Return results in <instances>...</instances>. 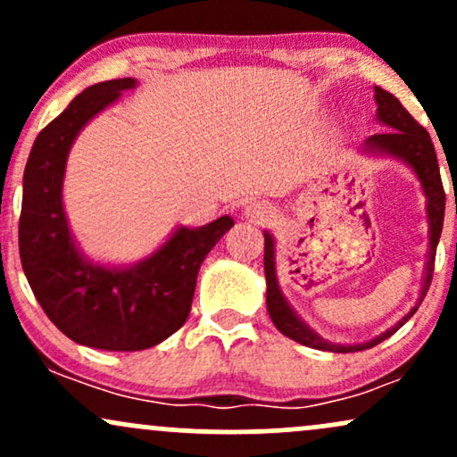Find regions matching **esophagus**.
I'll use <instances>...</instances> for the list:
<instances>
[{
	"label": "esophagus",
	"instance_id": "34e87169",
	"mask_svg": "<svg viewBox=\"0 0 457 457\" xmlns=\"http://www.w3.org/2000/svg\"><path fill=\"white\" fill-rule=\"evenodd\" d=\"M272 208L266 202H253L245 208V217L251 221H269L272 217Z\"/></svg>",
	"mask_w": 457,
	"mask_h": 457
}]
</instances>
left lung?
Returning a JSON list of instances; mask_svg holds the SVG:
<instances>
[{"instance_id":"8db88e82","label":"left lung","mask_w":457,"mask_h":457,"mask_svg":"<svg viewBox=\"0 0 457 457\" xmlns=\"http://www.w3.org/2000/svg\"><path fill=\"white\" fill-rule=\"evenodd\" d=\"M376 103H378V118L382 124H386L391 130L386 133H378L374 137L365 141L367 148L376 152H386V154L400 156L417 171L419 180H421L423 191L428 195V219H429V255H428V266H426V279H423L421 287V298H419L417 307L412 309L408 316H403L395 327L382 333L380 337L371 339V342L361 344V345H339L330 344L327 339H322L320 335L313 333L312 328H307L301 320L296 318V313L292 312L290 305L283 298L279 286H277V275H275V243H272L270 234H264V272H266V305H269V313L275 322V327L281 330L286 337L295 339V342L307 345V348L316 350H327V353H359V350L374 348L380 342H385L386 337H391L397 328H402L414 316L421 301L426 298L429 283H432L434 275V260H436V246L440 232H443V219H445V188L443 180H440V170H438V159L436 150H434L429 133L417 120L412 118L406 109L402 107V103L397 101L393 94H389L382 87H376Z\"/></svg>"}]
</instances>
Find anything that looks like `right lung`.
Returning a JSON list of instances; mask_svg holds the SVG:
<instances>
[{
  "mask_svg": "<svg viewBox=\"0 0 457 457\" xmlns=\"http://www.w3.org/2000/svg\"><path fill=\"white\" fill-rule=\"evenodd\" d=\"M135 79H112L86 87L31 145L23 174L19 253L40 307L72 342L101 350H145L187 322L199 266L229 217L199 229L180 228L133 269H104L79 255L62 206V178L72 139L87 120L113 103Z\"/></svg>",
  "mask_w": 457,
  "mask_h": 457,
  "instance_id": "1",
  "label": "right lung"
}]
</instances>
